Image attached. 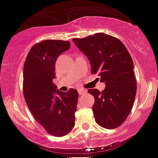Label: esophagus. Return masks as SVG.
Listing matches in <instances>:
<instances>
[{
    "mask_svg": "<svg viewBox=\"0 0 158 158\" xmlns=\"http://www.w3.org/2000/svg\"><path fill=\"white\" fill-rule=\"evenodd\" d=\"M78 92H79V94H80V95H82V94H85L87 92V90H85V89H78Z\"/></svg>",
    "mask_w": 158,
    "mask_h": 158,
    "instance_id": "1",
    "label": "esophagus"
}]
</instances>
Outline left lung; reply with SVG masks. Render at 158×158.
<instances>
[{"label": "left lung", "instance_id": "obj_1", "mask_svg": "<svg viewBox=\"0 0 158 158\" xmlns=\"http://www.w3.org/2000/svg\"><path fill=\"white\" fill-rule=\"evenodd\" d=\"M73 41L87 57L92 74L106 83L102 92L89 89L95 98V122L107 129L116 128L130 114L136 95L134 64L128 49L118 38L103 33Z\"/></svg>", "mask_w": 158, "mask_h": 158}]
</instances>
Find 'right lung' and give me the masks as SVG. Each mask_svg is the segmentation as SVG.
<instances>
[{"mask_svg": "<svg viewBox=\"0 0 158 158\" xmlns=\"http://www.w3.org/2000/svg\"><path fill=\"white\" fill-rule=\"evenodd\" d=\"M70 47L69 41L47 40L30 49L23 66V90L25 101L36 122L49 135L63 137L75 125L77 90H57L55 63Z\"/></svg>", "mask_w": 158, "mask_h": 158, "instance_id": "add662e5", "label": "right lung"}]
</instances>
